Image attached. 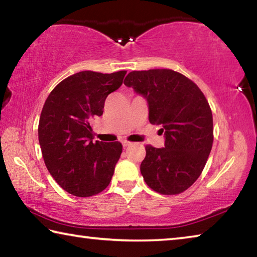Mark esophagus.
<instances>
[{
  "label": "esophagus",
  "mask_w": 257,
  "mask_h": 257,
  "mask_svg": "<svg viewBox=\"0 0 257 257\" xmlns=\"http://www.w3.org/2000/svg\"><path fill=\"white\" fill-rule=\"evenodd\" d=\"M132 145H133V143H130L128 141H123L122 142V146L124 147V149H125V147H129V146H132Z\"/></svg>",
  "instance_id": "esophagus-1"
}]
</instances>
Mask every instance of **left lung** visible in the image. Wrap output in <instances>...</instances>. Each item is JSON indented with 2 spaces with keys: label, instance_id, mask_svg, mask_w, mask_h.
Segmentation results:
<instances>
[{
  "label": "left lung",
  "instance_id": "8db88e82",
  "mask_svg": "<svg viewBox=\"0 0 257 257\" xmlns=\"http://www.w3.org/2000/svg\"><path fill=\"white\" fill-rule=\"evenodd\" d=\"M123 84L147 99L150 122L164 133V147H145L141 172L147 186L162 195L187 190L201 176L213 145L206 97L194 81L170 69L132 71Z\"/></svg>",
  "mask_w": 257,
  "mask_h": 257
}]
</instances>
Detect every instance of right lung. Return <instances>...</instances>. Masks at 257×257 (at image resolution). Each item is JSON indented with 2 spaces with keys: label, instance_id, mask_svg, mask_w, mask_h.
<instances>
[{
  "label": "right lung",
  "instance_id": "1",
  "mask_svg": "<svg viewBox=\"0 0 257 257\" xmlns=\"http://www.w3.org/2000/svg\"><path fill=\"white\" fill-rule=\"evenodd\" d=\"M127 71H80L54 87L38 123V139L47 170L78 197L106 188L122 153L119 142H94L92 121L103 114L108 94L122 85Z\"/></svg>",
  "mask_w": 257,
  "mask_h": 257
}]
</instances>
